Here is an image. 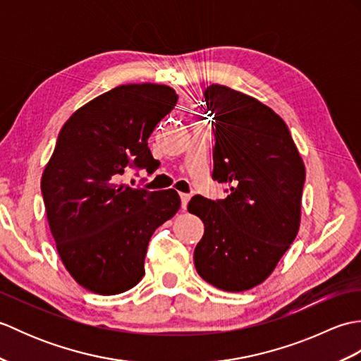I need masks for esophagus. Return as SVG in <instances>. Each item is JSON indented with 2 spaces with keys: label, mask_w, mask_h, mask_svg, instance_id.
Masks as SVG:
<instances>
[{
  "label": "esophagus",
  "mask_w": 361,
  "mask_h": 361,
  "mask_svg": "<svg viewBox=\"0 0 361 361\" xmlns=\"http://www.w3.org/2000/svg\"><path fill=\"white\" fill-rule=\"evenodd\" d=\"M180 198H181V208L186 209L188 208V203L190 200V195L189 194H180Z\"/></svg>",
  "instance_id": "obj_1"
}]
</instances>
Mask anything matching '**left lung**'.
Segmentation results:
<instances>
[{
    "instance_id": "obj_1",
    "label": "left lung",
    "mask_w": 361,
    "mask_h": 361,
    "mask_svg": "<svg viewBox=\"0 0 361 361\" xmlns=\"http://www.w3.org/2000/svg\"><path fill=\"white\" fill-rule=\"evenodd\" d=\"M214 122L212 178L228 197L190 198L204 224L194 251L198 274L214 287L259 286L295 240L301 220L305 169L290 130L267 105L225 85L204 90Z\"/></svg>"
}]
</instances>
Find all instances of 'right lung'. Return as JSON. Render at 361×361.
<instances>
[{
	"label": "right lung",
	"mask_w": 361,
	"mask_h": 361,
	"mask_svg": "<svg viewBox=\"0 0 361 361\" xmlns=\"http://www.w3.org/2000/svg\"><path fill=\"white\" fill-rule=\"evenodd\" d=\"M176 101L166 85H119L60 130L42 195L60 259L90 291L118 295L135 287L152 234L180 209L173 189L150 192L119 181L127 169L157 171L147 140Z\"/></svg>",
	"instance_id": "add662e5"
}]
</instances>
